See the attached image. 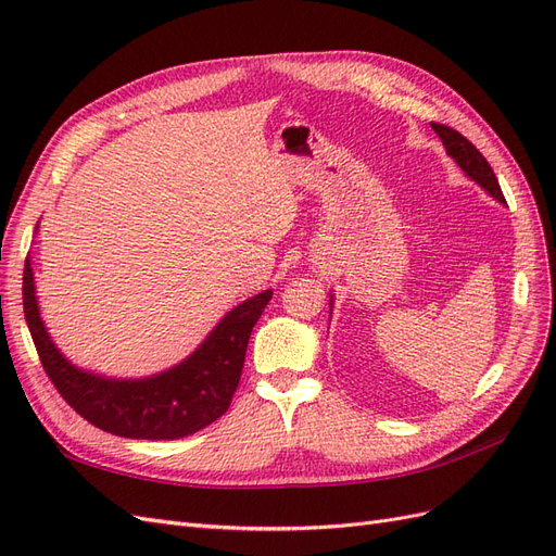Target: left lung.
Segmentation results:
<instances>
[{"label": "left lung", "instance_id": "8db88e82", "mask_svg": "<svg viewBox=\"0 0 556 556\" xmlns=\"http://www.w3.org/2000/svg\"><path fill=\"white\" fill-rule=\"evenodd\" d=\"M431 127H433L435 134H439V139L443 141L445 153L462 166V172L470 180H476L486 194H492L496 201H501V204H506V199H503V192L498 188V180L492 172V166H490V162L482 157L480 150L473 143H470L466 137H462L457 129L445 127V125H435V123H431ZM331 308H333V294L329 296V311Z\"/></svg>", "mask_w": 556, "mask_h": 556}]
</instances>
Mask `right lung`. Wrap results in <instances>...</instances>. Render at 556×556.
Wrapping results in <instances>:
<instances>
[{
    "label": "right lung",
    "mask_w": 556,
    "mask_h": 556,
    "mask_svg": "<svg viewBox=\"0 0 556 556\" xmlns=\"http://www.w3.org/2000/svg\"><path fill=\"white\" fill-rule=\"evenodd\" d=\"M271 296L274 290H262L233 306L194 352L172 368L143 378H113L88 371L62 355L41 317L29 257L23 274L27 327L58 392L90 425L141 441H176L227 413L241 380L252 327Z\"/></svg>",
    "instance_id": "1"
}]
</instances>
